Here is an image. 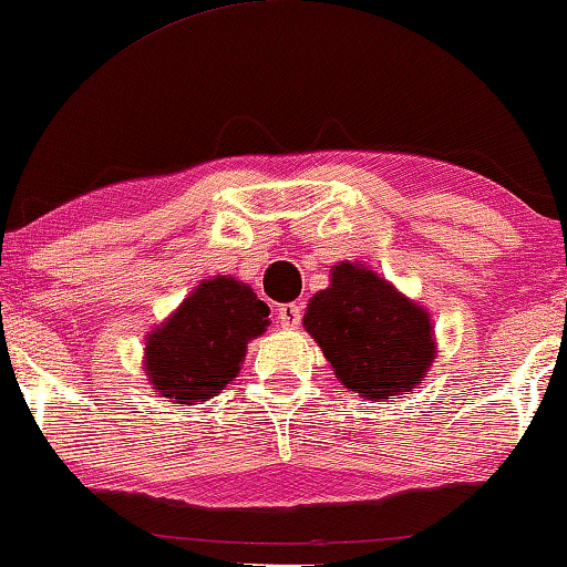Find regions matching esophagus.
I'll use <instances>...</instances> for the list:
<instances>
[{"label": "esophagus", "mask_w": 567, "mask_h": 567, "mask_svg": "<svg viewBox=\"0 0 567 567\" xmlns=\"http://www.w3.org/2000/svg\"><path fill=\"white\" fill-rule=\"evenodd\" d=\"M277 320L282 328H298L302 320V305L300 302H287L277 308Z\"/></svg>", "instance_id": "esophagus-1"}]
</instances>
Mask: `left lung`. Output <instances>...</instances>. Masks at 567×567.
Masks as SVG:
<instances>
[{
  "label": "left lung",
  "mask_w": 567,
  "mask_h": 567,
  "mask_svg": "<svg viewBox=\"0 0 567 567\" xmlns=\"http://www.w3.org/2000/svg\"><path fill=\"white\" fill-rule=\"evenodd\" d=\"M336 379L363 399L403 396L436 358L429 310L361 262H338L302 318Z\"/></svg>",
  "instance_id": "left-lung-1"
}]
</instances>
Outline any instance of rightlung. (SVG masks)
Masks as SVG:
<instances>
[{
  "label": "right lung",
  "mask_w": 567,
  "mask_h": 567,
  "mask_svg": "<svg viewBox=\"0 0 567 567\" xmlns=\"http://www.w3.org/2000/svg\"><path fill=\"white\" fill-rule=\"evenodd\" d=\"M267 326V302L249 285L227 275L202 280L146 336L143 368L151 389L186 406L217 396L239 375L249 340Z\"/></svg>",
  "instance_id": "1"
}]
</instances>
